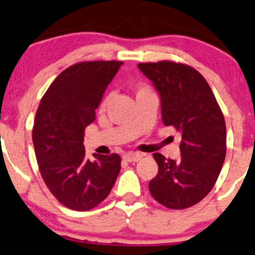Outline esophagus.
<instances>
[{
	"mask_svg": "<svg viewBox=\"0 0 255 255\" xmlns=\"http://www.w3.org/2000/svg\"><path fill=\"white\" fill-rule=\"evenodd\" d=\"M143 156V154L136 153V151H129V153L125 154V160L128 162H136V161L141 160V157Z\"/></svg>",
	"mask_w": 255,
	"mask_h": 255,
	"instance_id": "34e87169",
	"label": "esophagus"
}]
</instances>
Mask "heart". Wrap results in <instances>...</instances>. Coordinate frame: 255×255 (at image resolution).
I'll list each match as a JSON object with an SVG mask.
<instances>
[{
  "label": "heart",
  "instance_id": "heart-1",
  "mask_svg": "<svg viewBox=\"0 0 255 255\" xmlns=\"http://www.w3.org/2000/svg\"><path fill=\"white\" fill-rule=\"evenodd\" d=\"M134 90H135V94H136V96L142 95V94H146V93H150L149 88H148V87L144 86V85H137V86H135V87H134ZM107 102H108V99H106L105 101L102 102L101 109H104V108L106 107V105H107Z\"/></svg>",
  "mask_w": 255,
  "mask_h": 255
}]
</instances>
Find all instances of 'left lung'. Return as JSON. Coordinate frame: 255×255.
Wrapping results in <instances>:
<instances>
[{
  "mask_svg": "<svg viewBox=\"0 0 255 255\" xmlns=\"http://www.w3.org/2000/svg\"><path fill=\"white\" fill-rule=\"evenodd\" d=\"M137 67L159 93L163 125L173 126L181 136V159L153 154L159 170L149 192L167 208H188L212 191L224 165V115L207 81L192 67L169 61Z\"/></svg>",
  "mask_w": 255,
  "mask_h": 255,
  "instance_id": "1",
  "label": "left lung"
}]
</instances>
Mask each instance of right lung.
I'll use <instances>...</instances> for the list:
<instances>
[{
	"label": "right lung",
	"instance_id": "obj_1",
	"mask_svg": "<svg viewBox=\"0 0 255 255\" xmlns=\"http://www.w3.org/2000/svg\"><path fill=\"white\" fill-rule=\"evenodd\" d=\"M120 61H92L64 69L42 98L33 142L42 179L61 204L89 211L111 193L121 169L118 154L87 159L85 129L118 70Z\"/></svg>",
	"mask_w": 255,
	"mask_h": 255
}]
</instances>
